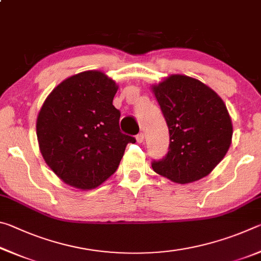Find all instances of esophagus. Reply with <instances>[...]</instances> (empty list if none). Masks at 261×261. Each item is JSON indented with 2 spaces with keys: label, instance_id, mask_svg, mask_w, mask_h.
I'll use <instances>...</instances> for the list:
<instances>
[{
  "label": "esophagus",
  "instance_id": "obj_1",
  "mask_svg": "<svg viewBox=\"0 0 261 261\" xmlns=\"http://www.w3.org/2000/svg\"><path fill=\"white\" fill-rule=\"evenodd\" d=\"M144 134H141V132H140V134H138V135H137V137H136V140H137V143H143V141H144Z\"/></svg>",
  "mask_w": 261,
  "mask_h": 261
}]
</instances>
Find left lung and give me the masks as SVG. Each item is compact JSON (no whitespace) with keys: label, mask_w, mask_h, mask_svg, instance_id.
<instances>
[{"label":"left lung","mask_w":261,"mask_h":261,"mask_svg":"<svg viewBox=\"0 0 261 261\" xmlns=\"http://www.w3.org/2000/svg\"><path fill=\"white\" fill-rule=\"evenodd\" d=\"M169 129V151L153 161L156 174L188 184L206 177L226 155L232 123L222 99L196 78L170 74L152 85Z\"/></svg>","instance_id":"8db88e82"}]
</instances>
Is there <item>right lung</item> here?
Listing matches in <instances>:
<instances>
[{
    "mask_svg": "<svg viewBox=\"0 0 261 261\" xmlns=\"http://www.w3.org/2000/svg\"><path fill=\"white\" fill-rule=\"evenodd\" d=\"M117 84L99 70L64 79L43 102L37 118L39 148L61 180L92 190L116 169L134 137L120 131L113 99Z\"/></svg>",
    "mask_w": 261,
    "mask_h": 261,
    "instance_id": "add662e5",
    "label": "right lung"
}]
</instances>
